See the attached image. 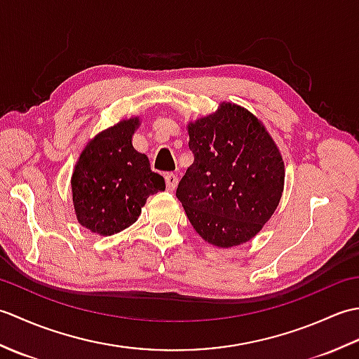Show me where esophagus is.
I'll return each mask as SVG.
<instances>
[{
  "instance_id": "34e87169",
  "label": "esophagus",
  "mask_w": 359,
  "mask_h": 359,
  "mask_svg": "<svg viewBox=\"0 0 359 359\" xmlns=\"http://www.w3.org/2000/svg\"><path fill=\"white\" fill-rule=\"evenodd\" d=\"M177 175L174 174H166L165 175V184H166V189L168 191H174L175 187H177Z\"/></svg>"
}]
</instances>
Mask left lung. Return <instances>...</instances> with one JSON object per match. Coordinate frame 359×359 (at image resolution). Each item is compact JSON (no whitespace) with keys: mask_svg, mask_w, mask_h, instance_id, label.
<instances>
[{"mask_svg":"<svg viewBox=\"0 0 359 359\" xmlns=\"http://www.w3.org/2000/svg\"><path fill=\"white\" fill-rule=\"evenodd\" d=\"M194 162L177 187L193 228L217 248L251 241L276 211L285 166L278 144L255 114L222 102L189 121Z\"/></svg>","mask_w":359,"mask_h":359,"instance_id":"obj_1","label":"left lung"}]
</instances>
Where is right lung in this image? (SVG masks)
I'll return each instance as SVG.
<instances>
[{"label":"right lung","mask_w":359,"mask_h":359,"mask_svg":"<svg viewBox=\"0 0 359 359\" xmlns=\"http://www.w3.org/2000/svg\"><path fill=\"white\" fill-rule=\"evenodd\" d=\"M139 117L120 120L90 139L75 163L71 188L79 224L98 236L123 231L139 219L151 194L165 189L148 157L135 151Z\"/></svg>","instance_id":"obj_1"}]
</instances>
